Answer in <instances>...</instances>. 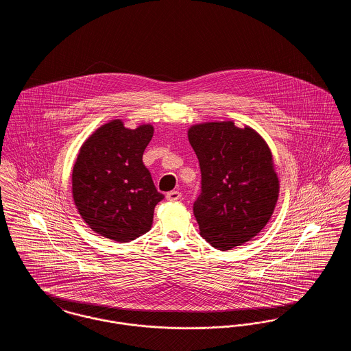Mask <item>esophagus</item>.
Listing matches in <instances>:
<instances>
[{
    "label": "esophagus",
    "instance_id": "34e87169",
    "mask_svg": "<svg viewBox=\"0 0 351 351\" xmlns=\"http://www.w3.org/2000/svg\"><path fill=\"white\" fill-rule=\"evenodd\" d=\"M180 197H182V193L179 191H171V192H168L167 196H166V199L171 201V202L180 200Z\"/></svg>",
    "mask_w": 351,
    "mask_h": 351
}]
</instances>
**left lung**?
I'll use <instances>...</instances> for the list:
<instances>
[{"label":"left lung","mask_w":351,"mask_h":351,"mask_svg":"<svg viewBox=\"0 0 351 351\" xmlns=\"http://www.w3.org/2000/svg\"><path fill=\"white\" fill-rule=\"evenodd\" d=\"M188 139L200 163L193 213L201 237L218 250L243 245L267 225L279 196L267 143L232 121L195 125Z\"/></svg>","instance_id":"8db88e82"}]
</instances>
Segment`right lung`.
Segmentation results:
<instances>
[{
	"instance_id": "1",
	"label": "right lung",
	"mask_w": 351,
	"mask_h": 351,
	"mask_svg": "<svg viewBox=\"0 0 351 351\" xmlns=\"http://www.w3.org/2000/svg\"><path fill=\"white\" fill-rule=\"evenodd\" d=\"M154 134L151 125L126 129L121 119L99 128L84 142L72 171L75 205L89 228L116 242L147 233L156 191L142 156Z\"/></svg>"
}]
</instances>
